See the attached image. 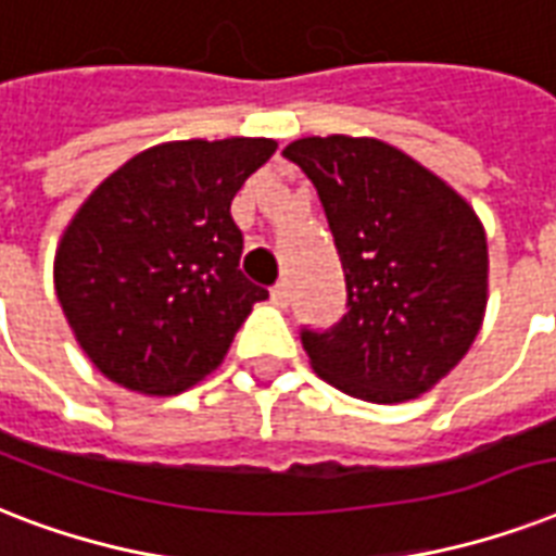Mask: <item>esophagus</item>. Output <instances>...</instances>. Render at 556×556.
Listing matches in <instances>:
<instances>
[{"label":"esophagus","instance_id":"obj_1","mask_svg":"<svg viewBox=\"0 0 556 556\" xmlns=\"http://www.w3.org/2000/svg\"><path fill=\"white\" fill-rule=\"evenodd\" d=\"M287 301H290V287H287V281H278L273 287V304L287 307Z\"/></svg>","mask_w":556,"mask_h":556}]
</instances>
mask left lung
I'll list each match as a JSON object with an SVG mask.
<instances>
[{
	"label": "left lung",
	"mask_w": 556,
	"mask_h": 556,
	"mask_svg": "<svg viewBox=\"0 0 556 556\" xmlns=\"http://www.w3.org/2000/svg\"><path fill=\"white\" fill-rule=\"evenodd\" d=\"M307 174L345 269L348 313L301 327L313 371L368 403H403L462 363L488 307V238L462 193L380 139L283 148Z\"/></svg>",
	"instance_id": "obj_1"
}]
</instances>
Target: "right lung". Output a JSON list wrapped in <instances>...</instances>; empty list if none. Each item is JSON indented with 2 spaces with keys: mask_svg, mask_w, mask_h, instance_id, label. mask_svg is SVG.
Here are the masks:
<instances>
[{
  "mask_svg": "<svg viewBox=\"0 0 556 556\" xmlns=\"http://www.w3.org/2000/svg\"><path fill=\"white\" fill-rule=\"evenodd\" d=\"M273 139L165 141L124 162L77 208L54 255V290L94 368L170 397L223 363L269 292L240 273L231 219Z\"/></svg>",
  "mask_w": 556,
  "mask_h": 556,
  "instance_id": "obj_1",
  "label": "right lung"
}]
</instances>
